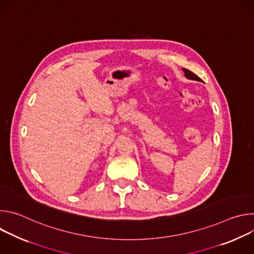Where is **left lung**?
<instances>
[{
    "mask_svg": "<svg viewBox=\"0 0 254 254\" xmlns=\"http://www.w3.org/2000/svg\"><path fill=\"white\" fill-rule=\"evenodd\" d=\"M183 71L185 73V76L188 78V79H191V80H197V81H202V79L200 77H198L196 74H194L192 71L186 69V68H183Z\"/></svg>",
    "mask_w": 254,
    "mask_h": 254,
    "instance_id": "left-lung-1",
    "label": "left lung"
}]
</instances>
